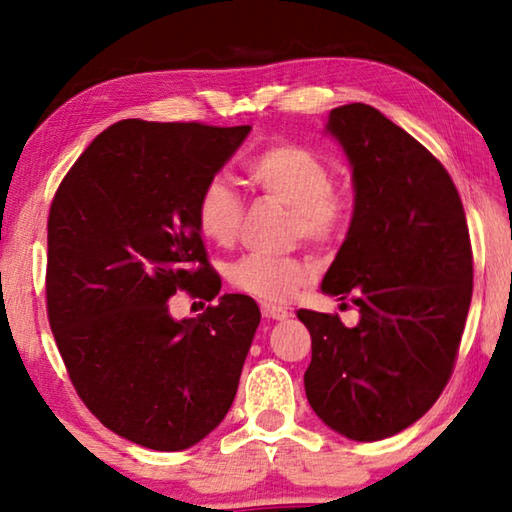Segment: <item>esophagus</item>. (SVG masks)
Instances as JSON below:
<instances>
[{
    "mask_svg": "<svg viewBox=\"0 0 512 512\" xmlns=\"http://www.w3.org/2000/svg\"><path fill=\"white\" fill-rule=\"evenodd\" d=\"M262 316L271 318V320H287L291 314L284 307H277V305H271V302H264Z\"/></svg>",
    "mask_w": 512,
    "mask_h": 512,
    "instance_id": "34e87169",
    "label": "esophagus"
}]
</instances>
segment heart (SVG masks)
Segmentation results:
<instances>
[{
	"instance_id": "1",
	"label": "heart",
	"mask_w": 512,
	"mask_h": 512,
	"mask_svg": "<svg viewBox=\"0 0 512 512\" xmlns=\"http://www.w3.org/2000/svg\"><path fill=\"white\" fill-rule=\"evenodd\" d=\"M248 176L266 198L291 210V237L329 244L341 235L350 216L348 196L334 187L332 169L318 153L296 144H273L255 155ZM244 203L223 178H212L196 203L201 235L216 246L237 239ZM228 280L235 289L268 302L289 300L309 280V266L298 257L248 253L232 262Z\"/></svg>"
}]
</instances>
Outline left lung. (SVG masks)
I'll return each mask as SVG.
<instances>
[{"label":"left lung","mask_w":512,"mask_h":512,"mask_svg":"<svg viewBox=\"0 0 512 512\" xmlns=\"http://www.w3.org/2000/svg\"><path fill=\"white\" fill-rule=\"evenodd\" d=\"M325 133L348 155L354 212L320 291L350 298L359 323L298 311L311 334L305 391L329 429L372 443L447 386L472 300L470 232L443 164L377 108H334Z\"/></svg>","instance_id":"8db88e82"}]
</instances>
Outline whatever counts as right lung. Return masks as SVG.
Returning <instances> with one entry per match:
<instances>
[{"mask_svg":"<svg viewBox=\"0 0 512 512\" xmlns=\"http://www.w3.org/2000/svg\"><path fill=\"white\" fill-rule=\"evenodd\" d=\"M250 126L124 119L81 153L47 223V314L69 379L103 427L180 452L235 400L259 307L225 293L176 320L169 298L214 300L196 203Z\"/></svg>","mask_w":512,"mask_h":512,"instance_id":"right-lung-1","label":"right lung"}]
</instances>
